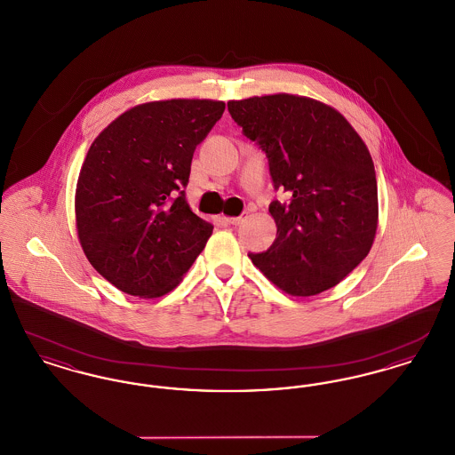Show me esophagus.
I'll return each instance as SVG.
<instances>
[{"mask_svg": "<svg viewBox=\"0 0 455 455\" xmlns=\"http://www.w3.org/2000/svg\"><path fill=\"white\" fill-rule=\"evenodd\" d=\"M247 218H249V213L243 212L240 217L225 218V220H227V223H230V225H240V223H243Z\"/></svg>", "mask_w": 455, "mask_h": 455, "instance_id": "1", "label": "esophagus"}]
</instances>
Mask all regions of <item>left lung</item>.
I'll use <instances>...</instances> for the list:
<instances>
[{
	"label": "left lung",
	"instance_id": "8db88e82",
	"mask_svg": "<svg viewBox=\"0 0 455 455\" xmlns=\"http://www.w3.org/2000/svg\"><path fill=\"white\" fill-rule=\"evenodd\" d=\"M245 138L266 153L275 191L273 245L249 258L295 297L336 286L367 258L377 230V179L358 132L334 108L288 95L228 102Z\"/></svg>",
	"mask_w": 455,
	"mask_h": 455
}]
</instances>
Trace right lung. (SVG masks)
I'll return each mask as SVG.
<instances>
[{
  "mask_svg": "<svg viewBox=\"0 0 455 455\" xmlns=\"http://www.w3.org/2000/svg\"><path fill=\"white\" fill-rule=\"evenodd\" d=\"M223 102L173 99L131 108L92 143L75 212L90 264L134 297H162L189 271L213 232L186 199L196 147Z\"/></svg>",
  "mask_w": 455,
  "mask_h": 455,
  "instance_id": "right-lung-1",
  "label": "right lung"
}]
</instances>
